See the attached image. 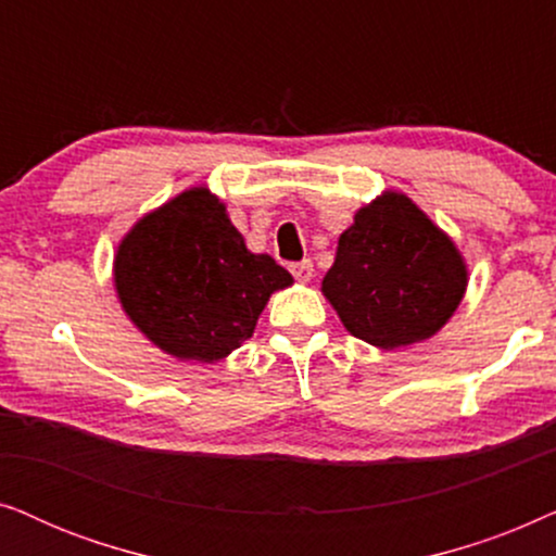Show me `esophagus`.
<instances>
[{
	"label": "esophagus",
	"instance_id": "obj_1",
	"mask_svg": "<svg viewBox=\"0 0 556 556\" xmlns=\"http://www.w3.org/2000/svg\"><path fill=\"white\" fill-rule=\"evenodd\" d=\"M291 273H293V278L299 280V283H308V280L314 278V263H311V261L293 263L291 265Z\"/></svg>",
	"mask_w": 556,
	"mask_h": 556
}]
</instances>
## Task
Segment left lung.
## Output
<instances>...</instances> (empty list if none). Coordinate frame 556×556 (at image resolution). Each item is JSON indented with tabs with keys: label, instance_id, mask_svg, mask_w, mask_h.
Listing matches in <instances>:
<instances>
[{
	"label": "left lung",
	"instance_id": "1",
	"mask_svg": "<svg viewBox=\"0 0 556 556\" xmlns=\"http://www.w3.org/2000/svg\"><path fill=\"white\" fill-rule=\"evenodd\" d=\"M466 286L455 242L409 197L384 192L341 232L321 291L352 337L390 352L443 329Z\"/></svg>",
	"mask_w": 556,
	"mask_h": 556
}]
</instances>
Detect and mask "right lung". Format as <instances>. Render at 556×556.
I'll return each instance as SVG.
<instances>
[{"label":"right lung","mask_w":556,"mask_h":556,"mask_svg":"<svg viewBox=\"0 0 556 556\" xmlns=\"http://www.w3.org/2000/svg\"><path fill=\"white\" fill-rule=\"evenodd\" d=\"M113 283L126 316L177 359L219 362L253 337L270 293L293 283L255 255L207 187L143 215L116 250Z\"/></svg>","instance_id":"add662e5"}]
</instances>
